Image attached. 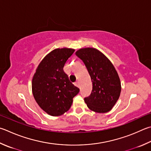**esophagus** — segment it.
Here are the masks:
<instances>
[{"mask_svg": "<svg viewBox=\"0 0 151 151\" xmlns=\"http://www.w3.org/2000/svg\"><path fill=\"white\" fill-rule=\"evenodd\" d=\"M75 86H77V87L80 86V84H79V82H78V81L75 82Z\"/></svg>", "mask_w": 151, "mask_h": 151, "instance_id": "esophagus-1", "label": "esophagus"}]
</instances>
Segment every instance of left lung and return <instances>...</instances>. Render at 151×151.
Wrapping results in <instances>:
<instances>
[{
	"instance_id": "1",
	"label": "left lung",
	"mask_w": 151,
	"mask_h": 151,
	"mask_svg": "<svg viewBox=\"0 0 151 151\" xmlns=\"http://www.w3.org/2000/svg\"><path fill=\"white\" fill-rule=\"evenodd\" d=\"M83 60L92 83V90L84 102L90 109L106 113L116 104L121 93V83L110 61L94 48H83L76 52Z\"/></svg>"
}]
</instances>
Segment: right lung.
Wrapping results in <instances>:
<instances>
[{
  "instance_id": "add662e5",
  "label": "right lung",
  "mask_w": 151,
  "mask_h": 151,
  "mask_svg": "<svg viewBox=\"0 0 151 151\" xmlns=\"http://www.w3.org/2000/svg\"><path fill=\"white\" fill-rule=\"evenodd\" d=\"M75 49H56L43 59L32 79V92L43 111L52 116H61L70 109L73 98L80 90L68 79L63 67Z\"/></svg>"
}]
</instances>
